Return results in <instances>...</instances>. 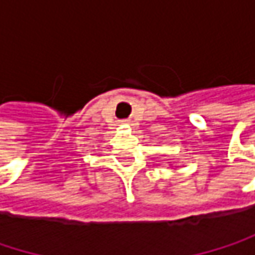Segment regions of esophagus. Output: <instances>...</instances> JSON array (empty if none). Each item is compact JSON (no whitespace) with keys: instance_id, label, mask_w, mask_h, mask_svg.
Here are the masks:
<instances>
[{"instance_id":"1","label":"esophagus","mask_w":255,"mask_h":255,"mask_svg":"<svg viewBox=\"0 0 255 255\" xmlns=\"http://www.w3.org/2000/svg\"><path fill=\"white\" fill-rule=\"evenodd\" d=\"M121 124H124V126H126V124H128V121H121Z\"/></svg>"}]
</instances>
